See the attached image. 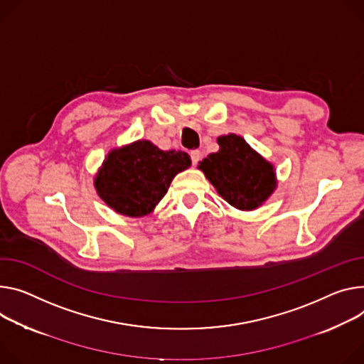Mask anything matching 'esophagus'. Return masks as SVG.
<instances>
[{
	"label": "esophagus",
	"mask_w": 364,
	"mask_h": 364,
	"mask_svg": "<svg viewBox=\"0 0 364 364\" xmlns=\"http://www.w3.org/2000/svg\"><path fill=\"white\" fill-rule=\"evenodd\" d=\"M190 156H191L193 165H197V164H199V161H200V151H191Z\"/></svg>",
	"instance_id": "esophagus-1"
}]
</instances>
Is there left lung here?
<instances>
[{"label": "left lung", "instance_id": "1", "mask_svg": "<svg viewBox=\"0 0 364 364\" xmlns=\"http://www.w3.org/2000/svg\"><path fill=\"white\" fill-rule=\"evenodd\" d=\"M220 149L205 158L199 168L223 199L240 210H252L276 187L273 165L234 134L218 139Z\"/></svg>", "mask_w": 364, "mask_h": 364}]
</instances>
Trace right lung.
Instances as JSON below:
<instances>
[{
	"instance_id": "obj_1",
	"label": "right lung",
	"mask_w": 364,
	"mask_h": 364,
	"mask_svg": "<svg viewBox=\"0 0 364 364\" xmlns=\"http://www.w3.org/2000/svg\"><path fill=\"white\" fill-rule=\"evenodd\" d=\"M190 165L187 152L161 151L149 141H138L107 155L95 188L116 212L138 218L152 212L176 174Z\"/></svg>"
}]
</instances>
